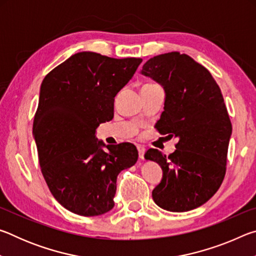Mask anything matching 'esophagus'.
I'll list each match as a JSON object with an SVG mask.
<instances>
[{"label": "esophagus", "mask_w": 256, "mask_h": 256, "mask_svg": "<svg viewBox=\"0 0 256 256\" xmlns=\"http://www.w3.org/2000/svg\"><path fill=\"white\" fill-rule=\"evenodd\" d=\"M136 148H138V158L144 159V152H146L144 146H141V144H138Z\"/></svg>", "instance_id": "34e87169"}]
</instances>
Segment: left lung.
<instances>
[{"label":"left lung","instance_id":"1","mask_svg":"<svg viewBox=\"0 0 256 256\" xmlns=\"http://www.w3.org/2000/svg\"><path fill=\"white\" fill-rule=\"evenodd\" d=\"M140 73L164 92L156 128L178 138L168 157L157 149L144 154L162 170L154 201L172 212L196 209L214 196L226 174L232 128L222 90L204 66L178 52L154 56Z\"/></svg>","mask_w":256,"mask_h":256}]
</instances>
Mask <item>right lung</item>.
Here are the masks:
<instances>
[{
  "label": "right lung",
  "instance_id": "obj_1",
  "mask_svg": "<svg viewBox=\"0 0 256 256\" xmlns=\"http://www.w3.org/2000/svg\"><path fill=\"white\" fill-rule=\"evenodd\" d=\"M141 62L80 52L42 82L32 126L42 172L56 201L73 214L112 210L118 174L136 162V146H106L96 130L112 118L116 94Z\"/></svg>",
  "mask_w": 256,
  "mask_h": 256
}]
</instances>
